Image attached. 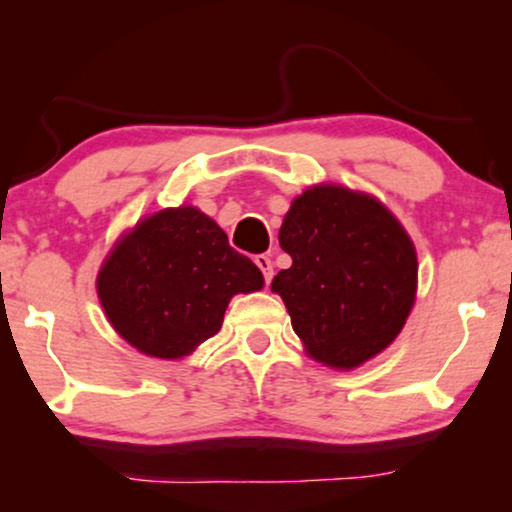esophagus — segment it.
Wrapping results in <instances>:
<instances>
[{
	"mask_svg": "<svg viewBox=\"0 0 512 512\" xmlns=\"http://www.w3.org/2000/svg\"><path fill=\"white\" fill-rule=\"evenodd\" d=\"M254 263L258 265V270L263 272L265 284H270V279H272V261H270V256H265V254L256 256V258H254Z\"/></svg>",
	"mask_w": 512,
	"mask_h": 512,
	"instance_id": "1",
	"label": "esophagus"
}]
</instances>
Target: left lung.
Masks as SVG:
<instances>
[{"label":"left lung","mask_w":512,"mask_h":512,"mask_svg":"<svg viewBox=\"0 0 512 512\" xmlns=\"http://www.w3.org/2000/svg\"><path fill=\"white\" fill-rule=\"evenodd\" d=\"M291 268L272 279L312 361L354 370L403 331L417 296V251L375 195L317 184L279 228Z\"/></svg>","instance_id":"obj_1"}]
</instances>
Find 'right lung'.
Listing matches in <instances>:
<instances>
[{
  "label": "right lung",
  "instance_id": "right-lung-1",
  "mask_svg": "<svg viewBox=\"0 0 512 512\" xmlns=\"http://www.w3.org/2000/svg\"><path fill=\"white\" fill-rule=\"evenodd\" d=\"M261 289V270L193 205L139 219L97 272V298L114 331L137 352L167 361L219 333L230 298Z\"/></svg>",
  "mask_w": 512,
  "mask_h": 512
}]
</instances>
